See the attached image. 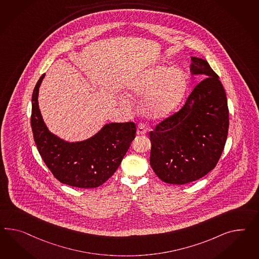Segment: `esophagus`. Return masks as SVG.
Wrapping results in <instances>:
<instances>
[{
	"label": "esophagus",
	"mask_w": 259,
	"mask_h": 259,
	"mask_svg": "<svg viewBox=\"0 0 259 259\" xmlns=\"http://www.w3.org/2000/svg\"><path fill=\"white\" fill-rule=\"evenodd\" d=\"M146 130L145 128V126L143 125V124H139L138 126H137V134L138 135H144V134H146Z\"/></svg>",
	"instance_id": "esophagus-1"
}]
</instances>
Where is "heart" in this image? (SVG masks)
<instances>
[{
  "instance_id": "b5f03b06",
  "label": "heart",
  "mask_w": 259,
  "mask_h": 259,
  "mask_svg": "<svg viewBox=\"0 0 259 259\" xmlns=\"http://www.w3.org/2000/svg\"><path fill=\"white\" fill-rule=\"evenodd\" d=\"M187 88L185 74L176 67H151L140 72L126 85L130 98H141V110L148 118L160 119L179 105ZM120 102L130 107L132 101L122 97Z\"/></svg>"
}]
</instances>
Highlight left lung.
Instances as JSON below:
<instances>
[{"label": "left lung", "instance_id": "1", "mask_svg": "<svg viewBox=\"0 0 259 259\" xmlns=\"http://www.w3.org/2000/svg\"><path fill=\"white\" fill-rule=\"evenodd\" d=\"M191 72L205 78L179 112L149 133L150 165L162 181L183 185L205 177L224 151L229 112L219 76L206 60L192 57Z\"/></svg>", "mask_w": 259, "mask_h": 259}]
</instances>
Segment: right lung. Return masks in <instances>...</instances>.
<instances>
[{"label":"right lung","instance_id":"obj_1","mask_svg":"<svg viewBox=\"0 0 259 259\" xmlns=\"http://www.w3.org/2000/svg\"><path fill=\"white\" fill-rule=\"evenodd\" d=\"M40 77L32 96L33 140L47 167L60 182L78 188H97L117 170L135 138L133 122L106 124L93 137L76 143L60 139L47 127L38 108Z\"/></svg>","mask_w":259,"mask_h":259}]
</instances>
